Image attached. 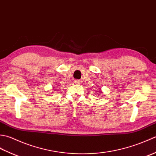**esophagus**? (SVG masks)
Wrapping results in <instances>:
<instances>
[{"instance_id": "34e87169", "label": "esophagus", "mask_w": 156, "mask_h": 156, "mask_svg": "<svg viewBox=\"0 0 156 156\" xmlns=\"http://www.w3.org/2000/svg\"><path fill=\"white\" fill-rule=\"evenodd\" d=\"M74 82H75V83L77 84H79L81 83V81L79 80H75Z\"/></svg>"}]
</instances>
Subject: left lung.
Instances as JSON below:
<instances>
[{"label":"left lung","instance_id":"1","mask_svg":"<svg viewBox=\"0 0 156 156\" xmlns=\"http://www.w3.org/2000/svg\"><path fill=\"white\" fill-rule=\"evenodd\" d=\"M97 90H99V91H97V92H101V91H100L101 90H99V89H98V88H97Z\"/></svg>","mask_w":156,"mask_h":156}]
</instances>
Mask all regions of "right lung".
Segmentation results:
<instances>
[{"label": "right lung", "instance_id": "right-lung-1", "mask_svg": "<svg viewBox=\"0 0 156 156\" xmlns=\"http://www.w3.org/2000/svg\"><path fill=\"white\" fill-rule=\"evenodd\" d=\"M55 90H56V89H54V91H55Z\"/></svg>", "mask_w": 156, "mask_h": 156}]
</instances>
